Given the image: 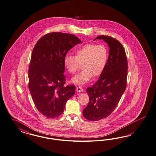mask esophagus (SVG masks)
<instances>
[{"mask_svg":"<svg viewBox=\"0 0 156 156\" xmlns=\"http://www.w3.org/2000/svg\"><path fill=\"white\" fill-rule=\"evenodd\" d=\"M76 91H77V92H80V93H81V92H83V91H84V90L81 87H76Z\"/></svg>","mask_w":156,"mask_h":156,"instance_id":"1","label":"esophagus"}]
</instances>
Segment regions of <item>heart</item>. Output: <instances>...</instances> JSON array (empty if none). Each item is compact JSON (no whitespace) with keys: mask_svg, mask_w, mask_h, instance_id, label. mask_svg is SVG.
I'll use <instances>...</instances> for the list:
<instances>
[{"mask_svg":"<svg viewBox=\"0 0 156 156\" xmlns=\"http://www.w3.org/2000/svg\"><path fill=\"white\" fill-rule=\"evenodd\" d=\"M75 56L66 55L63 65L70 74H74L82 64L83 71L71 80V82L78 85H85L94 77L103 73L107 63L108 51L104 45L87 44L75 51Z\"/></svg>","mask_w":156,"mask_h":156,"instance_id":"b5f03b06","label":"heart"}]
</instances>
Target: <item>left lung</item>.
I'll return each mask as SVG.
<instances>
[{
    "mask_svg": "<svg viewBox=\"0 0 156 156\" xmlns=\"http://www.w3.org/2000/svg\"><path fill=\"white\" fill-rule=\"evenodd\" d=\"M109 48L107 63L98 81L86 89L89 97L83 115L90 121H97L110 115L118 105L126 90L127 76V59L123 45L117 40L100 36Z\"/></svg>",
    "mask_w": 156,
    "mask_h": 156,
    "instance_id": "left-lung-1",
    "label": "left lung"
}]
</instances>
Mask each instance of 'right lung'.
<instances>
[{
  "label": "right lung",
  "instance_id": "1",
  "mask_svg": "<svg viewBox=\"0 0 156 156\" xmlns=\"http://www.w3.org/2000/svg\"><path fill=\"white\" fill-rule=\"evenodd\" d=\"M82 43L75 35L48 33L35 45L29 68V89L38 111L48 118L63 112L75 86H65L63 59L70 49Z\"/></svg>",
  "mask_w": 156,
  "mask_h": 156
}]
</instances>
